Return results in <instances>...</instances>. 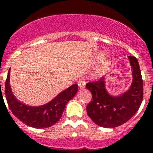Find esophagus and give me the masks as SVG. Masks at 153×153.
I'll use <instances>...</instances> for the list:
<instances>
[{
    "mask_svg": "<svg viewBox=\"0 0 153 153\" xmlns=\"http://www.w3.org/2000/svg\"><path fill=\"white\" fill-rule=\"evenodd\" d=\"M78 85L80 88H83L85 86V79H83V78L79 79V81H78Z\"/></svg>",
    "mask_w": 153,
    "mask_h": 153,
    "instance_id": "34e87169",
    "label": "esophagus"
}]
</instances>
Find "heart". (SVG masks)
I'll return each mask as SVG.
<instances>
[{
	"label": "heart",
	"mask_w": 153,
	"mask_h": 153,
	"mask_svg": "<svg viewBox=\"0 0 153 153\" xmlns=\"http://www.w3.org/2000/svg\"><path fill=\"white\" fill-rule=\"evenodd\" d=\"M102 56V54H97V57L98 58H101ZM110 64V61L108 58H105L104 60L102 61L100 64H99V65L98 66V68L95 70V75L97 76H99V75H102V74H104L105 72L106 71V70L108 69V66H109Z\"/></svg>",
	"instance_id": "1"
}]
</instances>
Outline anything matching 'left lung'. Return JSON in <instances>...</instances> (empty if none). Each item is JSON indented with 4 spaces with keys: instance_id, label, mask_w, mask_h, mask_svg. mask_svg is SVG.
<instances>
[{
    "instance_id": "left-lung-1",
    "label": "left lung",
    "mask_w": 153,
    "mask_h": 153,
    "mask_svg": "<svg viewBox=\"0 0 153 153\" xmlns=\"http://www.w3.org/2000/svg\"><path fill=\"white\" fill-rule=\"evenodd\" d=\"M133 80L129 89L119 96L107 92L105 78L88 82L87 89L92 99L86 107L88 115L96 125L103 128H115L128 122L139 110L143 99V81L137 58L128 56Z\"/></svg>"
}]
</instances>
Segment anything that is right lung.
Wrapping results in <instances>:
<instances>
[{
    "label": "right lung",
    "instance_id": "add662e5",
    "mask_svg": "<svg viewBox=\"0 0 153 153\" xmlns=\"http://www.w3.org/2000/svg\"><path fill=\"white\" fill-rule=\"evenodd\" d=\"M9 78L10 69L5 82V96L10 111L22 123L36 128H48L55 124L61 119L68 102L75 96L78 88L77 84L72 85L46 105L31 107L15 99L10 89Z\"/></svg>",
    "mask_w": 153,
    "mask_h": 153
}]
</instances>
